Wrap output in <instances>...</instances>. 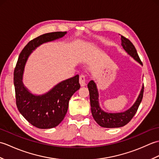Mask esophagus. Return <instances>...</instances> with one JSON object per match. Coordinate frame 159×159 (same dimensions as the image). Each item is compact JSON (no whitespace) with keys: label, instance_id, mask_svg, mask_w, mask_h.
<instances>
[{"label":"esophagus","instance_id":"34e87169","mask_svg":"<svg viewBox=\"0 0 159 159\" xmlns=\"http://www.w3.org/2000/svg\"><path fill=\"white\" fill-rule=\"evenodd\" d=\"M79 82L81 86H85L86 85V79L84 74H80L79 77Z\"/></svg>","mask_w":159,"mask_h":159}]
</instances>
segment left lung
I'll list each match as a JSON object with an SVG mask.
<instances>
[{
  "label": "left lung",
  "mask_w": 159,
  "mask_h": 159,
  "mask_svg": "<svg viewBox=\"0 0 159 159\" xmlns=\"http://www.w3.org/2000/svg\"><path fill=\"white\" fill-rule=\"evenodd\" d=\"M121 46L126 52L130 55L137 62L142 65L139 57L138 55L135 47L134 46L129 39L121 36ZM89 92V99L91 110L93 119L100 126L104 128H120L126 125L134 117L142 100L143 95V85L141 92L138 96L136 102L129 109L121 113H107L101 109L99 104L98 92L96 83L93 80H91L87 85Z\"/></svg>",
  "instance_id": "8db88e82"
}]
</instances>
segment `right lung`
Here are the masks:
<instances>
[{"mask_svg": "<svg viewBox=\"0 0 159 159\" xmlns=\"http://www.w3.org/2000/svg\"><path fill=\"white\" fill-rule=\"evenodd\" d=\"M67 32L46 33L32 39L20 52L13 72L16 105L20 113L29 122L38 128L48 129L61 122L67 113L69 100L80 88L79 76L59 83L43 95L31 93L22 83L23 71L29 56L43 43L62 38Z\"/></svg>", "mask_w": 159, "mask_h": 159, "instance_id": "obj_1", "label": "right lung"}]
</instances>
